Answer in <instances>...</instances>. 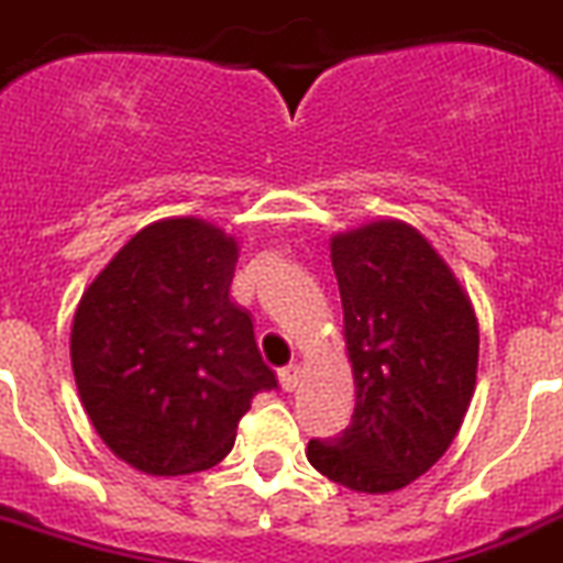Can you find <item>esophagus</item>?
I'll use <instances>...</instances> for the list:
<instances>
[{
	"instance_id": "esophagus-1",
	"label": "esophagus",
	"mask_w": 563,
	"mask_h": 563,
	"mask_svg": "<svg viewBox=\"0 0 563 563\" xmlns=\"http://www.w3.org/2000/svg\"><path fill=\"white\" fill-rule=\"evenodd\" d=\"M277 379H280V388L288 390V394H291V390H297L300 388V379H302L300 365H286V368H280Z\"/></svg>"
}]
</instances>
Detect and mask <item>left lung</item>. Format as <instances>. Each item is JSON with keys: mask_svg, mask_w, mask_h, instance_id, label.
I'll use <instances>...</instances> for the list:
<instances>
[{"mask_svg": "<svg viewBox=\"0 0 563 563\" xmlns=\"http://www.w3.org/2000/svg\"><path fill=\"white\" fill-rule=\"evenodd\" d=\"M354 417L311 439V467L356 493H394L456 439L476 390L478 320L453 268L419 229L371 221L331 234Z\"/></svg>", "mask_w": 563, "mask_h": 563, "instance_id": "obj_1", "label": "left lung"}]
</instances>
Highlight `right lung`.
Returning <instances> with one entry per match:
<instances>
[{
	"label": "right lung",
	"mask_w": 563,
	"mask_h": 563,
	"mask_svg": "<svg viewBox=\"0 0 563 563\" xmlns=\"http://www.w3.org/2000/svg\"><path fill=\"white\" fill-rule=\"evenodd\" d=\"M238 241L200 218L133 234L85 288L70 360L101 442L146 476L209 471L254 394L277 388L252 317L229 300Z\"/></svg>",
	"instance_id": "1"
}]
</instances>
